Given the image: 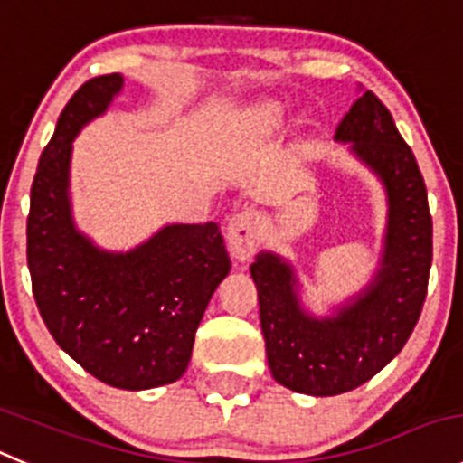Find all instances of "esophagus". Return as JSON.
<instances>
[{"mask_svg":"<svg viewBox=\"0 0 463 463\" xmlns=\"http://www.w3.org/2000/svg\"><path fill=\"white\" fill-rule=\"evenodd\" d=\"M259 227H261V213L254 209H243L241 213L232 215L227 224V248L234 259L252 257L259 245Z\"/></svg>","mask_w":463,"mask_h":463,"instance_id":"34e87169","label":"esophagus"}]
</instances>
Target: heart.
Masks as SVG:
<instances>
[{"label":"heart","instance_id":"obj_1","mask_svg":"<svg viewBox=\"0 0 463 463\" xmlns=\"http://www.w3.org/2000/svg\"><path fill=\"white\" fill-rule=\"evenodd\" d=\"M281 122H284V111H281L279 104L268 102V104H263V107H259L257 125L261 127V129H266V131L279 129Z\"/></svg>","mask_w":463,"mask_h":463}]
</instances>
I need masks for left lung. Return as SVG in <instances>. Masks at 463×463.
<instances>
[{
  "label": "left lung",
  "instance_id": "obj_1",
  "mask_svg": "<svg viewBox=\"0 0 463 463\" xmlns=\"http://www.w3.org/2000/svg\"><path fill=\"white\" fill-rule=\"evenodd\" d=\"M336 140L382 179L389 197L384 252L371 284L329 318L307 314L288 261L261 252L250 266L259 290L268 366L281 386L307 395L356 389L411 336L432 266V215L411 147L389 109L366 90L336 127Z\"/></svg>",
  "mask_w": 463,
  "mask_h": 463
}]
</instances>
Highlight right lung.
Masks as SVG:
<instances>
[{"label":"right lung","instance_id":"obj_1","mask_svg":"<svg viewBox=\"0 0 463 463\" xmlns=\"http://www.w3.org/2000/svg\"><path fill=\"white\" fill-rule=\"evenodd\" d=\"M122 83L120 74L95 77L65 104L31 184L26 263L61 350L104 384L143 391L186 373L197 325L232 261L215 222L165 224L129 252L99 250L74 227L72 140Z\"/></svg>","mask_w":463,"mask_h":463}]
</instances>
